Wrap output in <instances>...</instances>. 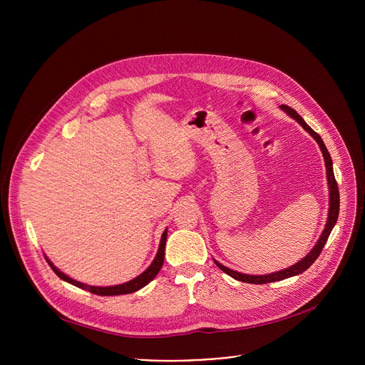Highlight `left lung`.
<instances>
[{"mask_svg": "<svg viewBox=\"0 0 365 365\" xmlns=\"http://www.w3.org/2000/svg\"><path fill=\"white\" fill-rule=\"evenodd\" d=\"M285 113H289L292 118H294L306 131H308L311 136L317 140V143L319 145L321 148V152L324 155V161H325V168H327V180H329V189H330V207H329V217H327V223H325V227L324 231L319 237V240L317 241L315 247L312 248V250L308 253V256H304L300 262H297L296 264L287 267V269H282V271H278V272H274V274H267V275H247V274H241V272H237V271H232L229 269V267L223 266L222 263L216 262L215 263L219 266V269H222L225 274H227L229 277H232L238 281H242V282H248V284H266V282H274V281H281V279H285V278H290V277H294V275H299L302 272H304L308 267H311V264L317 260V257L321 255L322 248L325 245V242H327L333 227L337 222V217H339V204H340V195H339V186H337V182L334 179V173H333V161H331V157L330 153L327 150V148H325L322 139L318 133H315L308 124L304 123V120L300 117V115L290 106L287 105H281L279 106Z\"/></svg>", "mask_w": 365, "mask_h": 365, "instance_id": "obj_1", "label": "left lung"}]
</instances>
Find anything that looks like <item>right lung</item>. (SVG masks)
Here are the masks:
<instances>
[{"instance_id":"obj_1","label":"right lung","mask_w":365,"mask_h":365,"mask_svg":"<svg viewBox=\"0 0 365 365\" xmlns=\"http://www.w3.org/2000/svg\"><path fill=\"white\" fill-rule=\"evenodd\" d=\"M165 241H167V229L163 232V237H161V242H160V247H158V253L155 256V259H153V262L149 264L148 269L145 272H142L139 277L133 278L131 281L128 282H124V284H120V285H110V287H96V285H88V284H84V282H80V281H75L72 278H69L68 275H65L62 271L57 269V267L46 257V260L48 262L50 267L53 269V272L59 277L61 279L78 287V289H83V290H87L93 294H98V296H118V294H128V293H134L140 290L142 287H145L146 284H149L153 278L157 277V274L160 272V269L163 267V263H164V252H165Z\"/></svg>"}]
</instances>
